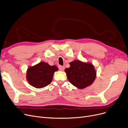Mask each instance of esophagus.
<instances>
[{"label":"esophagus","mask_w":128,"mask_h":128,"mask_svg":"<svg viewBox=\"0 0 128 128\" xmlns=\"http://www.w3.org/2000/svg\"><path fill=\"white\" fill-rule=\"evenodd\" d=\"M58 68L60 70H64V68H65V67H64V66H62V65H59L58 66Z\"/></svg>","instance_id":"obj_1"}]
</instances>
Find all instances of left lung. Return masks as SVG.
I'll list each match as a JSON object with an SVG mask.
<instances>
[{"label": "left lung", "mask_w": 128, "mask_h": 128, "mask_svg": "<svg viewBox=\"0 0 128 128\" xmlns=\"http://www.w3.org/2000/svg\"><path fill=\"white\" fill-rule=\"evenodd\" d=\"M70 67L65 72L68 80L72 85L83 89L92 84L96 77V72L91 63L75 60L70 63Z\"/></svg>", "instance_id": "1"}]
</instances>
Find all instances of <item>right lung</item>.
<instances>
[{
  "label": "right lung",
  "mask_w": 128,
  "mask_h": 128,
  "mask_svg": "<svg viewBox=\"0 0 128 128\" xmlns=\"http://www.w3.org/2000/svg\"><path fill=\"white\" fill-rule=\"evenodd\" d=\"M58 70L55 65L50 66L42 62L28 68L26 79L31 86L41 88L50 84L54 73Z\"/></svg>",
  "instance_id": "obj_1"
}]
</instances>
